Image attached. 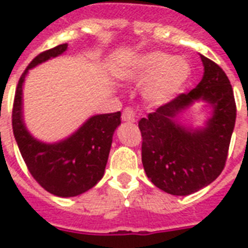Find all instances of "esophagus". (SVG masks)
I'll return each mask as SVG.
<instances>
[{
	"mask_svg": "<svg viewBox=\"0 0 248 248\" xmlns=\"http://www.w3.org/2000/svg\"><path fill=\"white\" fill-rule=\"evenodd\" d=\"M136 118V113L134 110V108L131 107H126L124 109V113H122V120L126 121V122H134Z\"/></svg>",
	"mask_w": 248,
	"mask_h": 248,
	"instance_id": "1",
	"label": "esophagus"
}]
</instances>
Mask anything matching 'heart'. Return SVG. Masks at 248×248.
<instances>
[{"label":"heart","mask_w":248,"mask_h":248,"mask_svg":"<svg viewBox=\"0 0 248 248\" xmlns=\"http://www.w3.org/2000/svg\"><path fill=\"white\" fill-rule=\"evenodd\" d=\"M122 75L143 82L151 79L147 89L148 97L157 104H165L183 91L190 79L192 67L181 56L152 51L138 58Z\"/></svg>","instance_id":"heart-1"}]
</instances>
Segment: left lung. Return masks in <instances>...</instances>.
I'll return each mask as SVG.
<instances>
[{
	"instance_id": "1",
	"label": "left lung",
	"mask_w": 248,
	"mask_h": 248,
	"mask_svg": "<svg viewBox=\"0 0 248 248\" xmlns=\"http://www.w3.org/2000/svg\"><path fill=\"white\" fill-rule=\"evenodd\" d=\"M201 59L204 73L196 89L139 121L145 173L157 188L173 196L192 194L219 176L234 130L237 108L229 78L215 62L203 55ZM197 100L213 107L206 127L192 130L177 124V114Z\"/></svg>"
}]
</instances>
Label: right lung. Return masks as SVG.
<instances>
[{"label":"right lung","instance_id":"right-lung-1","mask_svg":"<svg viewBox=\"0 0 248 248\" xmlns=\"http://www.w3.org/2000/svg\"><path fill=\"white\" fill-rule=\"evenodd\" d=\"M68 44L41 52L21 75L13 105V131L29 172L38 184L58 197H75L87 192L104 175L112 138L121 124V112L97 114L59 143L34 139L23 122V82L31 68L63 54Z\"/></svg>","mask_w":248,"mask_h":248}]
</instances>
